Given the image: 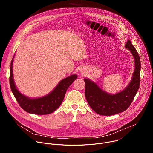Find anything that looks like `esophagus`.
Here are the masks:
<instances>
[{
	"instance_id": "34e87169",
	"label": "esophagus",
	"mask_w": 153,
	"mask_h": 153,
	"mask_svg": "<svg viewBox=\"0 0 153 153\" xmlns=\"http://www.w3.org/2000/svg\"><path fill=\"white\" fill-rule=\"evenodd\" d=\"M80 72H81V74H85L86 71H85V69L84 68H81V69H80Z\"/></svg>"
}]
</instances>
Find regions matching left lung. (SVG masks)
<instances>
[{"mask_svg":"<svg viewBox=\"0 0 153 153\" xmlns=\"http://www.w3.org/2000/svg\"><path fill=\"white\" fill-rule=\"evenodd\" d=\"M134 59L135 69L128 86L115 94H110L101 89L92 81L84 78L85 95L91 108L96 113L109 116L122 112L127 109L132 102L140 87L141 62L138 53L128 40L125 45Z\"/></svg>","mask_w":153,"mask_h":153,"instance_id":"8db88e82","label":"left lung"}]
</instances>
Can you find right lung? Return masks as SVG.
I'll return each mask as SVG.
<instances>
[{
	"label": "right lung",
	"instance_id": "1",
	"mask_svg": "<svg viewBox=\"0 0 153 153\" xmlns=\"http://www.w3.org/2000/svg\"><path fill=\"white\" fill-rule=\"evenodd\" d=\"M13 58L14 56L10 66L9 83L12 93L20 107L27 112L37 115L49 114L58 109L62 104L67 89L77 78V75H72L63 79L49 94L45 96L30 98L23 95L16 87L13 78Z\"/></svg>",
	"mask_w": 153,
	"mask_h": 153
}]
</instances>
